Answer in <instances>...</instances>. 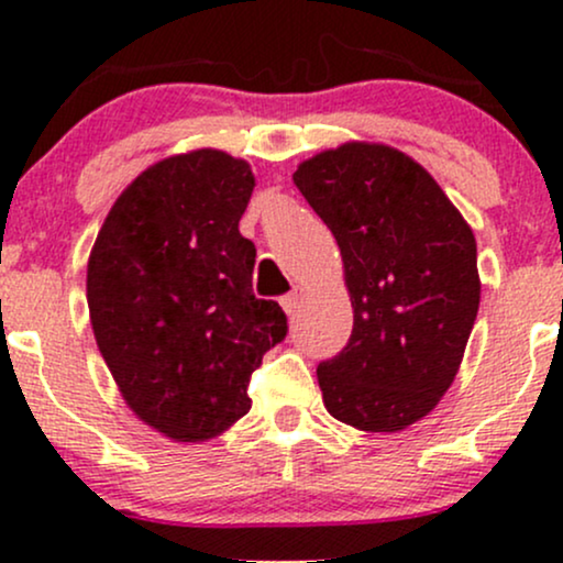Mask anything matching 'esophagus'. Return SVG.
<instances>
[{"label": "esophagus", "mask_w": 563, "mask_h": 563, "mask_svg": "<svg viewBox=\"0 0 563 563\" xmlns=\"http://www.w3.org/2000/svg\"><path fill=\"white\" fill-rule=\"evenodd\" d=\"M301 299H303V290L301 288H294V290H290V294L283 296L280 303H283V309H286L288 314H294V312H299Z\"/></svg>", "instance_id": "1"}]
</instances>
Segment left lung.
I'll use <instances>...</instances> for the list:
<instances>
[{
	"instance_id": "8db88e82",
	"label": "left lung",
	"mask_w": 563,
	"mask_h": 563,
	"mask_svg": "<svg viewBox=\"0 0 563 563\" xmlns=\"http://www.w3.org/2000/svg\"><path fill=\"white\" fill-rule=\"evenodd\" d=\"M294 185L339 243L354 309L346 346L318 365L322 402L363 431L421 421L479 312L474 232L421 164L386 145L320 153Z\"/></svg>"
}]
</instances>
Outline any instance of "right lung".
Instances as JSON below:
<instances>
[{
    "label": "right lung",
    "instance_id": "1",
    "mask_svg": "<svg viewBox=\"0 0 563 563\" xmlns=\"http://www.w3.org/2000/svg\"><path fill=\"white\" fill-rule=\"evenodd\" d=\"M254 174L222 151L158 161L121 192L89 256L87 301L126 405L177 442L217 437L251 410L249 380L288 333L251 288L241 235Z\"/></svg>",
    "mask_w": 563,
    "mask_h": 563
}]
</instances>
